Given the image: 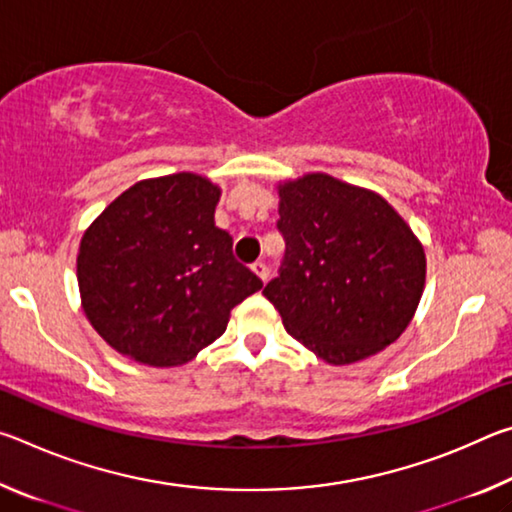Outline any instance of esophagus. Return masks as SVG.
Listing matches in <instances>:
<instances>
[{
    "label": "esophagus",
    "instance_id": "esophagus-1",
    "mask_svg": "<svg viewBox=\"0 0 512 512\" xmlns=\"http://www.w3.org/2000/svg\"><path fill=\"white\" fill-rule=\"evenodd\" d=\"M250 268H253L255 275H257V277H262L264 282L268 280V264H266V262H262V259H257V262H255L253 266H250Z\"/></svg>",
    "mask_w": 512,
    "mask_h": 512
}]
</instances>
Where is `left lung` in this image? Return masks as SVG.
<instances>
[{"instance_id":"1","label":"left lung","mask_w":512,"mask_h":512,"mask_svg":"<svg viewBox=\"0 0 512 512\" xmlns=\"http://www.w3.org/2000/svg\"><path fill=\"white\" fill-rule=\"evenodd\" d=\"M284 257L264 296L284 329L334 366L384 350L411 323L424 250L384 198L325 173L280 187Z\"/></svg>"}]
</instances>
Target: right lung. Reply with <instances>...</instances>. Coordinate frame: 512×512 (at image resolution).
I'll list each match as a JSON object with an SVG mask.
<instances>
[{
	"label": "right lung",
	"instance_id": "right-lung-1",
	"mask_svg": "<svg viewBox=\"0 0 512 512\" xmlns=\"http://www.w3.org/2000/svg\"><path fill=\"white\" fill-rule=\"evenodd\" d=\"M219 194L196 173L142 180L83 235V311L124 357L180 366L219 339L232 307L264 287L216 228Z\"/></svg>",
	"mask_w": 512,
	"mask_h": 512
}]
</instances>
